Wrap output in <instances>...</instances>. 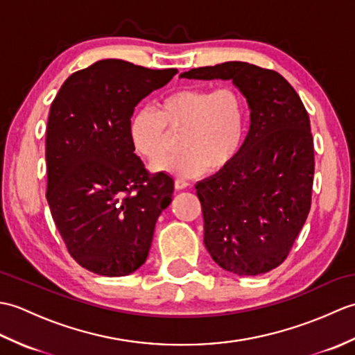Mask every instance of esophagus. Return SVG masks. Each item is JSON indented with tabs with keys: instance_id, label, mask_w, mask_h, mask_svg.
Wrapping results in <instances>:
<instances>
[{
	"instance_id": "esophagus-1",
	"label": "esophagus",
	"mask_w": 355,
	"mask_h": 355,
	"mask_svg": "<svg viewBox=\"0 0 355 355\" xmlns=\"http://www.w3.org/2000/svg\"><path fill=\"white\" fill-rule=\"evenodd\" d=\"M173 186H175V189H177V191H183V189H186L187 186H189V183L184 182V180H180V178H177V180H175V183H173Z\"/></svg>"
}]
</instances>
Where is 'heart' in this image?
I'll return each mask as SVG.
<instances>
[{
	"instance_id": "1",
	"label": "heart",
	"mask_w": 355,
	"mask_h": 355,
	"mask_svg": "<svg viewBox=\"0 0 355 355\" xmlns=\"http://www.w3.org/2000/svg\"><path fill=\"white\" fill-rule=\"evenodd\" d=\"M245 101L238 88L224 85L184 87L158 102V110L134 112L130 137L134 149L149 162L166 154L171 134L182 132V153L155 164L157 171L178 178L221 172L239 157L245 141Z\"/></svg>"
}]
</instances>
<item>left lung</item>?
Masks as SVG:
<instances>
[{
	"label": "left lung",
	"mask_w": 355,
	"mask_h": 355,
	"mask_svg": "<svg viewBox=\"0 0 355 355\" xmlns=\"http://www.w3.org/2000/svg\"><path fill=\"white\" fill-rule=\"evenodd\" d=\"M182 78L230 79L247 97L250 131L239 157L195 189L212 259L239 276L267 273L286 259L310 214L314 145L308 112L284 76L248 62L200 67Z\"/></svg>",
	"instance_id": "left-lung-1"
}]
</instances>
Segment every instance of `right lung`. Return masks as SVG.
<instances>
[{"label":"right lung","instance_id":"obj_1","mask_svg":"<svg viewBox=\"0 0 355 355\" xmlns=\"http://www.w3.org/2000/svg\"><path fill=\"white\" fill-rule=\"evenodd\" d=\"M177 69L103 59L73 73L51 103L45 158L47 201L67 250L102 276H126L146 261L173 180L134 154L131 116Z\"/></svg>","mask_w":355,"mask_h":355}]
</instances>
